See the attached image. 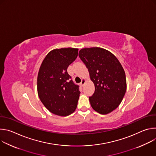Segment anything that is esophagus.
<instances>
[{
    "label": "esophagus",
    "instance_id": "esophagus-1",
    "mask_svg": "<svg viewBox=\"0 0 156 156\" xmlns=\"http://www.w3.org/2000/svg\"><path fill=\"white\" fill-rule=\"evenodd\" d=\"M86 79L85 78H83L82 79V80H81V86H83L84 85V83H86Z\"/></svg>",
    "mask_w": 156,
    "mask_h": 156
}]
</instances>
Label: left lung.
<instances>
[{
	"label": "left lung",
	"mask_w": 156,
	"mask_h": 156,
	"mask_svg": "<svg viewBox=\"0 0 156 156\" xmlns=\"http://www.w3.org/2000/svg\"><path fill=\"white\" fill-rule=\"evenodd\" d=\"M78 55L95 86L90 97L92 108L102 115L112 112L122 102L126 90L123 66L112 52L101 48H83Z\"/></svg>",
	"instance_id": "8db88e82"
}]
</instances>
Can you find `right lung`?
<instances>
[{
    "label": "right lung",
    "mask_w": 156,
    "mask_h": 156,
    "mask_svg": "<svg viewBox=\"0 0 156 156\" xmlns=\"http://www.w3.org/2000/svg\"><path fill=\"white\" fill-rule=\"evenodd\" d=\"M78 49L61 48L50 51L43 60L37 78L38 96L51 113L68 116L76 108L80 92L70 80L69 65L78 56Z\"/></svg>",
    "instance_id": "obj_1"
}]
</instances>
